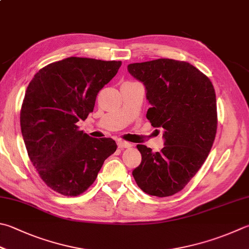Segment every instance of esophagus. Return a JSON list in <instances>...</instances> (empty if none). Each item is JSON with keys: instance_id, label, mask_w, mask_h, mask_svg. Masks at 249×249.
Returning a JSON list of instances; mask_svg holds the SVG:
<instances>
[{"instance_id": "esophagus-1", "label": "esophagus", "mask_w": 249, "mask_h": 249, "mask_svg": "<svg viewBox=\"0 0 249 249\" xmlns=\"http://www.w3.org/2000/svg\"><path fill=\"white\" fill-rule=\"evenodd\" d=\"M118 147L119 148H129L131 147V144L129 142H125V141H119L118 142Z\"/></svg>"}]
</instances>
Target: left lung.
I'll return each instance as SVG.
<instances>
[{
    "instance_id": "8db88e82",
    "label": "left lung",
    "mask_w": 249,
    "mask_h": 249,
    "mask_svg": "<svg viewBox=\"0 0 249 249\" xmlns=\"http://www.w3.org/2000/svg\"><path fill=\"white\" fill-rule=\"evenodd\" d=\"M128 71L145 86L152 105L146 118L163 129L165 139L160 152L137 145L142 161L132 175L146 194L167 197L184 189L213 147L218 124L214 89L206 74L181 60L134 63Z\"/></svg>"
}]
</instances>
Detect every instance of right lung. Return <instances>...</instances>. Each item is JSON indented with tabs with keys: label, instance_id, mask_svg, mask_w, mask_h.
Masks as SVG:
<instances>
[{
	"label": "right lung",
	"instance_id": "right-lung-1",
	"mask_svg": "<svg viewBox=\"0 0 249 249\" xmlns=\"http://www.w3.org/2000/svg\"><path fill=\"white\" fill-rule=\"evenodd\" d=\"M121 62L68 57L37 71L26 90L20 126L28 156L41 179L65 196H78L95 181L117 144L79 130L94 109L97 93Z\"/></svg>",
	"mask_w": 249,
	"mask_h": 249
}]
</instances>
